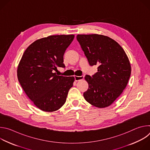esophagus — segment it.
Masks as SVG:
<instances>
[{
  "instance_id": "34e87169",
  "label": "esophagus",
  "mask_w": 150,
  "mask_h": 150,
  "mask_svg": "<svg viewBox=\"0 0 150 150\" xmlns=\"http://www.w3.org/2000/svg\"><path fill=\"white\" fill-rule=\"evenodd\" d=\"M84 76H75V81H79L83 79Z\"/></svg>"
}]
</instances>
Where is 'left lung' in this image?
<instances>
[{
  "mask_svg": "<svg viewBox=\"0 0 150 150\" xmlns=\"http://www.w3.org/2000/svg\"><path fill=\"white\" fill-rule=\"evenodd\" d=\"M76 39L91 66L98 72L85 79L88 89L83 93L87 102L98 108L110 105L126 88L131 73L125 52L112 38L100 34H78Z\"/></svg>",
  "mask_w": 150,
  "mask_h": 150,
  "instance_id": "8db88e82",
  "label": "left lung"
}]
</instances>
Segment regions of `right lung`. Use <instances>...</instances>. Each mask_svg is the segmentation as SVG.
<instances>
[{"label":"right lung","instance_id":"add662e5","mask_svg":"<svg viewBox=\"0 0 150 150\" xmlns=\"http://www.w3.org/2000/svg\"><path fill=\"white\" fill-rule=\"evenodd\" d=\"M74 37L56 35L37 40L27 48L19 63V82L42 111L52 112L62 108L73 86L74 76L57 75L54 71L57 67H65L63 55Z\"/></svg>","mask_w":150,"mask_h":150}]
</instances>
